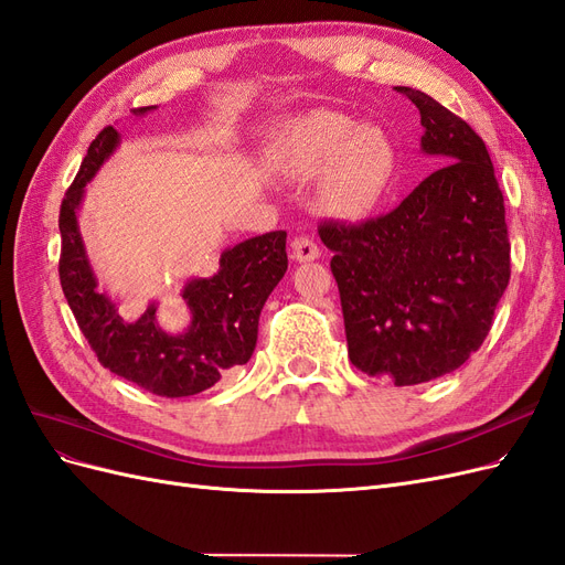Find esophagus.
<instances>
[{
	"mask_svg": "<svg viewBox=\"0 0 565 565\" xmlns=\"http://www.w3.org/2000/svg\"><path fill=\"white\" fill-rule=\"evenodd\" d=\"M318 256H320V247H318L313 237H306V235L295 237V241H292V259L295 262H299V264L316 262Z\"/></svg>",
	"mask_w": 565,
	"mask_h": 565,
	"instance_id": "obj_1",
	"label": "esophagus"
}]
</instances>
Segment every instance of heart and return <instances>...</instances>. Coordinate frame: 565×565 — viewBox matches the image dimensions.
I'll return each instance as SVG.
<instances>
[{"mask_svg": "<svg viewBox=\"0 0 565 565\" xmlns=\"http://www.w3.org/2000/svg\"><path fill=\"white\" fill-rule=\"evenodd\" d=\"M273 160L287 177L322 179V202L344 218H363L380 207L396 179L398 150L380 127H358L349 115L316 110L295 119L273 146Z\"/></svg>", "mask_w": 565, "mask_h": 565, "instance_id": "b5f03b06", "label": "heart"}]
</instances>
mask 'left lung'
I'll list each match as a JSON object with an SVG mask.
<instances>
[{"mask_svg":"<svg viewBox=\"0 0 565 565\" xmlns=\"http://www.w3.org/2000/svg\"><path fill=\"white\" fill-rule=\"evenodd\" d=\"M419 108L422 150L443 164L396 210L363 224L324 221L351 363L413 386L481 349L511 276L504 198L488 148L429 94L396 87Z\"/></svg>","mask_w":565,"mask_h":565,"instance_id":"1","label":"left lung"}]
</instances>
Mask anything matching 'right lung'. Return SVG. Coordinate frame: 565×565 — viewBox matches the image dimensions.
I'll list each match as a JSON object with an SVG mask.
<instances>
[{"instance_id": "add662e5", "label": "right lung", "mask_w": 565, "mask_h": 565, "mask_svg": "<svg viewBox=\"0 0 565 565\" xmlns=\"http://www.w3.org/2000/svg\"><path fill=\"white\" fill-rule=\"evenodd\" d=\"M150 110L156 106L139 108L134 115ZM117 143L119 134L113 127L96 136L61 202L63 295L100 365L162 398L195 396L214 386L226 370L245 365L252 358L264 303L287 270V233L270 231L228 247L221 252L212 278L188 282L181 292L188 313L183 330L162 328L156 316L158 303H150L139 320H127L98 289L77 226L84 185L96 177Z\"/></svg>"}]
</instances>
